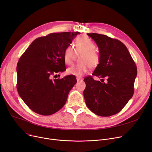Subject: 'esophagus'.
Returning <instances> with one entry per match:
<instances>
[{
  "instance_id": "1",
  "label": "esophagus",
  "mask_w": 152,
  "mask_h": 152,
  "mask_svg": "<svg viewBox=\"0 0 152 152\" xmlns=\"http://www.w3.org/2000/svg\"><path fill=\"white\" fill-rule=\"evenodd\" d=\"M76 79H77V82L81 81L83 80V79H82V78H81V77H76Z\"/></svg>"
}]
</instances>
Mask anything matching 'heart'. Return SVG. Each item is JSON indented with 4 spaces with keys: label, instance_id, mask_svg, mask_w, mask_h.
<instances>
[{
    "label": "heart",
    "instance_id": "b5f03b06",
    "mask_svg": "<svg viewBox=\"0 0 152 152\" xmlns=\"http://www.w3.org/2000/svg\"><path fill=\"white\" fill-rule=\"evenodd\" d=\"M95 45L92 40L87 36H81L76 39L75 50L73 47L67 46L63 53V58L68 65L73 63L77 54H80L79 63L67 69L68 75L81 77L89 69L97 67L100 62V56L95 50Z\"/></svg>",
    "mask_w": 152,
    "mask_h": 152
}]
</instances>
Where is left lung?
<instances>
[{
    "label": "left lung",
    "mask_w": 152,
    "mask_h": 152,
    "mask_svg": "<svg viewBox=\"0 0 152 152\" xmlns=\"http://www.w3.org/2000/svg\"><path fill=\"white\" fill-rule=\"evenodd\" d=\"M97 44L100 62L92 76L84 79L86 104L95 115L110 116L119 113L132 98L137 69L126 45L118 39L106 35L87 33ZM107 79L104 82V79Z\"/></svg>",
    "instance_id": "1"
}]
</instances>
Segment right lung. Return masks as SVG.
<instances>
[{
    "mask_svg": "<svg viewBox=\"0 0 152 152\" xmlns=\"http://www.w3.org/2000/svg\"><path fill=\"white\" fill-rule=\"evenodd\" d=\"M79 34L65 32L38 37L20 57L17 88L23 102L35 113L51 115L66 103L76 79L73 75L53 77L66 70L64 50Z\"/></svg>",
    "mask_w": 152,
    "mask_h": 152,
    "instance_id": "1",
    "label": "right lung"
}]
</instances>
